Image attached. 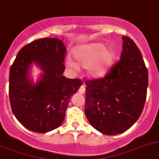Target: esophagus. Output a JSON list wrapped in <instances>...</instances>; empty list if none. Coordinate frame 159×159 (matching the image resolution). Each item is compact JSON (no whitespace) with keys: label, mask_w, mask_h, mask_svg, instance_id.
<instances>
[{"label":"esophagus","mask_w":159,"mask_h":159,"mask_svg":"<svg viewBox=\"0 0 159 159\" xmlns=\"http://www.w3.org/2000/svg\"><path fill=\"white\" fill-rule=\"evenodd\" d=\"M84 92H85V88H84V85H81L79 88V89H78V93H79L80 94H84Z\"/></svg>","instance_id":"1"}]
</instances>
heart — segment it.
I'll return each mask as SVG.
<instances>
[{
    "label": "heart",
    "mask_w": 159,
    "mask_h": 159,
    "mask_svg": "<svg viewBox=\"0 0 159 159\" xmlns=\"http://www.w3.org/2000/svg\"><path fill=\"white\" fill-rule=\"evenodd\" d=\"M116 52L113 48H107L102 43L84 44L78 46L74 50V57L77 63L66 59V64L72 69L77 70L78 65L83 68H89V75L94 78L104 77L116 59Z\"/></svg>",
    "instance_id": "obj_1"
}]
</instances>
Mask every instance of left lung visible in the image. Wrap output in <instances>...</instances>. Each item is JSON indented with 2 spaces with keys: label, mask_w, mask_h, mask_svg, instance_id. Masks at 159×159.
I'll use <instances>...</instances> for the list:
<instances>
[{
  "label": "left lung",
  "mask_w": 159,
  "mask_h": 159,
  "mask_svg": "<svg viewBox=\"0 0 159 159\" xmlns=\"http://www.w3.org/2000/svg\"><path fill=\"white\" fill-rule=\"evenodd\" d=\"M119 61L102 78L86 81L84 113L106 135L122 133L137 121L144 107L148 73L134 41L122 37Z\"/></svg>",
  "instance_id": "1"
}]
</instances>
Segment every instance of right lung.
Returning <instances> with one entry per match:
<instances>
[{"label": "right lung", "instance_id": "right-lung-1", "mask_svg": "<svg viewBox=\"0 0 159 159\" xmlns=\"http://www.w3.org/2000/svg\"><path fill=\"white\" fill-rule=\"evenodd\" d=\"M66 51L61 40L44 38L35 40L19 50L10 68L9 100L18 121L29 130L44 133L64 120L71 96L82 84L79 78H65ZM35 62L44 73L36 85L28 76Z\"/></svg>", "mask_w": 159, "mask_h": 159}]
</instances>
